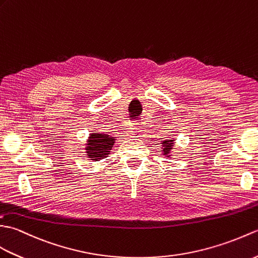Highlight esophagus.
Returning a JSON list of instances; mask_svg holds the SVG:
<instances>
[{
    "mask_svg": "<svg viewBox=\"0 0 258 258\" xmlns=\"http://www.w3.org/2000/svg\"><path fill=\"white\" fill-rule=\"evenodd\" d=\"M131 133H133L134 137H139L140 133H141V129H140L139 125H134L133 131H131Z\"/></svg>",
    "mask_w": 258,
    "mask_h": 258,
    "instance_id": "obj_1",
    "label": "esophagus"
}]
</instances>
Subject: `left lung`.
I'll return each instance as SVG.
<instances>
[{"label":"left lung","instance_id":"obj_1","mask_svg":"<svg viewBox=\"0 0 258 258\" xmlns=\"http://www.w3.org/2000/svg\"><path fill=\"white\" fill-rule=\"evenodd\" d=\"M172 140H168V141H164L163 142V147H164V149H163V153L164 154H167L168 152H170V149L172 148Z\"/></svg>","mask_w":258,"mask_h":258}]
</instances>
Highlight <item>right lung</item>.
Returning <instances> with one entry per match:
<instances>
[{"instance_id": "right-lung-1", "label": "right lung", "mask_w": 258, "mask_h": 258, "mask_svg": "<svg viewBox=\"0 0 258 258\" xmlns=\"http://www.w3.org/2000/svg\"><path fill=\"white\" fill-rule=\"evenodd\" d=\"M113 141L114 139L112 137L107 135H91L87 147L88 157L91 158V160H95V161H99V160L106 158L114 144Z\"/></svg>"}]
</instances>
